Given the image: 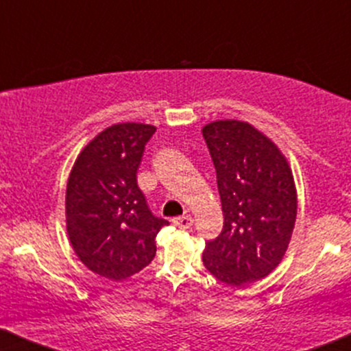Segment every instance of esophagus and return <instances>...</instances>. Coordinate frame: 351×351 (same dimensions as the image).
<instances>
[{
    "label": "esophagus",
    "instance_id": "obj_1",
    "mask_svg": "<svg viewBox=\"0 0 351 351\" xmlns=\"http://www.w3.org/2000/svg\"><path fill=\"white\" fill-rule=\"evenodd\" d=\"M193 223H195V221H193V217L188 216V215L186 216H180V217H176V219H175V224L181 229H191Z\"/></svg>",
    "mask_w": 351,
    "mask_h": 351
}]
</instances>
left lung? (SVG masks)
Masks as SVG:
<instances>
[{"label": "left lung", "mask_w": 351, "mask_h": 351, "mask_svg": "<svg viewBox=\"0 0 351 351\" xmlns=\"http://www.w3.org/2000/svg\"><path fill=\"white\" fill-rule=\"evenodd\" d=\"M201 132L224 216L221 234L204 247V267L232 287L264 279L280 264L295 226L297 189L287 158L247 122L216 120Z\"/></svg>", "instance_id": "obj_1"}]
</instances>
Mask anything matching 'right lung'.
Masks as SVG:
<instances>
[{
  "instance_id": "add662e5",
  "label": "right lung",
  "mask_w": 351,
  "mask_h": 351,
  "mask_svg": "<svg viewBox=\"0 0 351 351\" xmlns=\"http://www.w3.org/2000/svg\"><path fill=\"white\" fill-rule=\"evenodd\" d=\"M156 127L115 123L88 142L66 189L67 236L80 263L110 280H123L155 257V237L168 221L152 215L136 170Z\"/></svg>"
}]
</instances>
